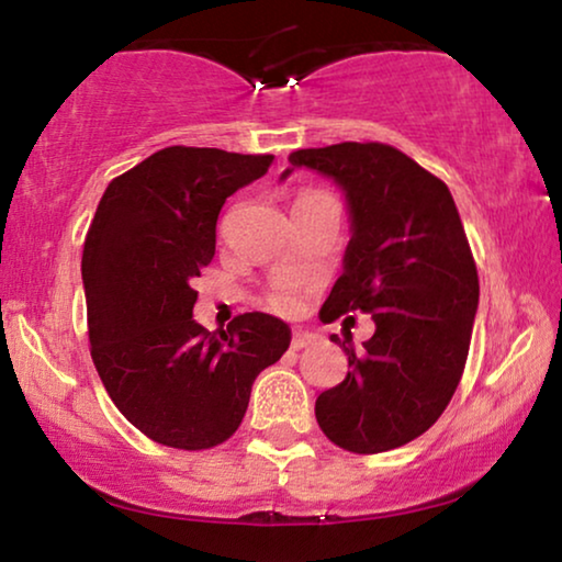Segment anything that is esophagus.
Masks as SVG:
<instances>
[{
    "label": "esophagus",
    "mask_w": 562,
    "mask_h": 562,
    "mask_svg": "<svg viewBox=\"0 0 562 562\" xmlns=\"http://www.w3.org/2000/svg\"><path fill=\"white\" fill-rule=\"evenodd\" d=\"M314 342H317V335L306 333V329H294V335H291V348H294V350H304Z\"/></svg>",
    "instance_id": "34e87169"
}]
</instances>
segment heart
<instances>
[{"instance_id":"heart-1","label":"heart","mask_w":562,"mask_h":562,"mask_svg":"<svg viewBox=\"0 0 562 562\" xmlns=\"http://www.w3.org/2000/svg\"><path fill=\"white\" fill-rule=\"evenodd\" d=\"M317 194H325V191H314V189H306V191H302V194H299L296 199H306V196H317ZM271 304L276 306V310H291V296H289V291L286 289H279L276 291V294L271 296Z\"/></svg>"}]
</instances>
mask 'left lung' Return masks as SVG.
<instances>
[{
	"mask_svg": "<svg viewBox=\"0 0 562 562\" xmlns=\"http://www.w3.org/2000/svg\"><path fill=\"white\" fill-rule=\"evenodd\" d=\"M289 164L335 179L350 204L345 271L322 319L363 312L375 322L360 352L329 337L350 371L322 391L314 414L342 450L402 448L440 419L471 348L479 271L458 206L442 179L386 143L294 150Z\"/></svg>",
	"mask_w": 562,
	"mask_h": 562,
	"instance_id": "obj_1",
	"label": "left lung"
}]
</instances>
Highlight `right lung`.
<instances>
[{
  "mask_svg": "<svg viewBox=\"0 0 562 562\" xmlns=\"http://www.w3.org/2000/svg\"><path fill=\"white\" fill-rule=\"evenodd\" d=\"M273 156L171 145L110 181L83 240L89 345L114 406L153 442L217 448L240 427L250 389L289 348V325L245 312L204 329L191 283L214 258L227 196Z\"/></svg>",
  "mask_w": 562,
  "mask_h": 562,
  "instance_id": "right-lung-1",
  "label": "right lung"
}]
</instances>
